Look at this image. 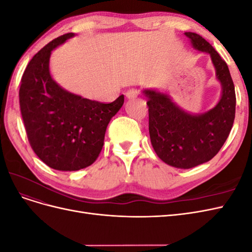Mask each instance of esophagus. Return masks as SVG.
Returning a JSON list of instances; mask_svg holds the SVG:
<instances>
[{
    "instance_id": "esophagus-1",
    "label": "esophagus",
    "mask_w": 252,
    "mask_h": 252,
    "mask_svg": "<svg viewBox=\"0 0 252 252\" xmlns=\"http://www.w3.org/2000/svg\"><path fill=\"white\" fill-rule=\"evenodd\" d=\"M139 95V91L136 89H129L126 93V97L128 100H132V98H135Z\"/></svg>"
}]
</instances>
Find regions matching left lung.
I'll return each instance as SVG.
<instances>
[{"instance_id": "left-lung-1", "label": "left lung", "mask_w": 252, "mask_h": 252, "mask_svg": "<svg viewBox=\"0 0 252 252\" xmlns=\"http://www.w3.org/2000/svg\"><path fill=\"white\" fill-rule=\"evenodd\" d=\"M184 34L193 49L209 55L215 67L222 91L215 107L192 113L165 91L146 88L142 93L148 98L149 134L156 154L167 165L189 169L210 161L222 148L235 117V91L228 66L215 48L200 34Z\"/></svg>"}]
</instances>
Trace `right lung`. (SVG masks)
I'll list each match as a JSON object with an SVG mask.
<instances>
[{
    "mask_svg": "<svg viewBox=\"0 0 252 252\" xmlns=\"http://www.w3.org/2000/svg\"><path fill=\"white\" fill-rule=\"evenodd\" d=\"M75 34L61 35L30 61L20 87V107L28 141L50 168L77 171L93 164L103 148L106 128L124 104L89 100L66 90L50 73V56Z\"/></svg>",
    "mask_w": 252,
    "mask_h": 252,
    "instance_id": "add662e5",
    "label": "right lung"
}]
</instances>
